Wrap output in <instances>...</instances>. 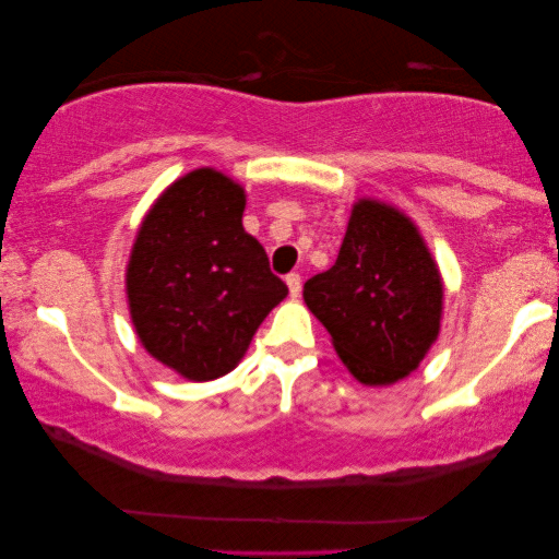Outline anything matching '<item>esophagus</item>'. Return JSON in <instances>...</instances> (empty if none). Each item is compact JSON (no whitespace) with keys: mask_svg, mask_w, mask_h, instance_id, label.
<instances>
[{"mask_svg":"<svg viewBox=\"0 0 559 559\" xmlns=\"http://www.w3.org/2000/svg\"><path fill=\"white\" fill-rule=\"evenodd\" d=\"M285 282H287V289H289V297H293V300H297V297H300V289H302V282H300V274H295V272H289L287 277H285Z\"/></svg>","mask_w":559,"mask_h":559,"instance_id":"1","label":"esophagus"}]
</instances>
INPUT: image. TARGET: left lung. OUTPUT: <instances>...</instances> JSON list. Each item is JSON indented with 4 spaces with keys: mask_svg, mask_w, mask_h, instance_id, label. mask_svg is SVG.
<instances>
[{
    "mask_svg": "<svg viewBox=\"0 0 559 559\" xmlns=\"http://www.w3.org/2000/svg\"><path fill=\"white\" fill-rule=\"evenodd\" d=\"M302 297L350 377L389 386L438 341L445 287L415 221L392 203L358 198L338 259L305 282Z\"/></svg>",
    "mask_w": 559,
    "mask_h": 559,
    "instance_id": "8db88e82",
    "label": "left lung"
}]
</instances>
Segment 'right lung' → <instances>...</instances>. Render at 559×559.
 <instances>
[{
    "instance_id": "obj_1",
    "label": "right lung",
    "mask_w": 559,
    "mask_h": 559,
    "mask_svg": "<svg viewBox=\"0 0 559 559\" xmlns=\"http://www.w3.org/2000/svg\"><path fill=\"white\" fill-rule=\"evenodd\" d=\"M247 190L216 167L170 182L144 213L124 272L144 350L188 381L234 371L287 285L243 231Z\"/></svg>"
}]
</instances>
